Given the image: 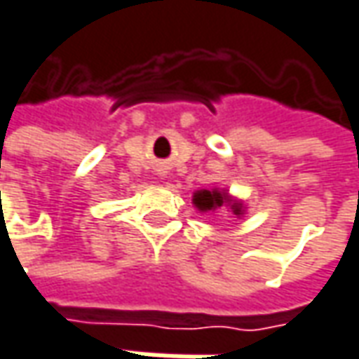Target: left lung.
Instances as JSON below:
<instances>
[{
	"instance_id": "left-lung-1",
	"label": "left lung",
	"mask_w": 359,
	"mask_h": 359,
	"mask_svg": "<svg viewBox=\"0 0 359 359\" xmlns=\"http://www.w3.org/2000/svg\"><path fill=\"white\" fill-rule=\"evenodd\" d=\"M191 203L196 205V210L201 212V214L226 208L229 214H233L236 217H243L245 215V203H243V200H238L236 196H229V189H226V187L198 189V191H194Z\"/></svg>"
}]
</instances>
